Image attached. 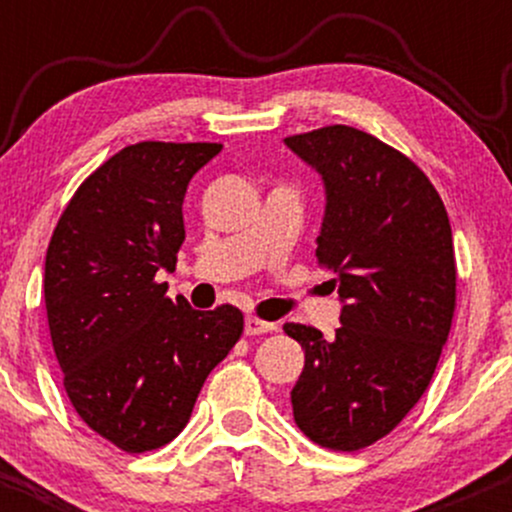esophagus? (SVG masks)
I'll use <instances>...</instances> for the list:
<instances>
[{
	"label": "esophagus",
	"instance_id": "esophagus-1",
	"mask_svg": "<svg viewBox=\"0 0 512 512\" xmlns=\"http://www.w3.org/2000/svg\"><path fill=\"white\" fill-rule=\"evenodd\" d=\"M274 330H276L274 322L262 320V317H257V315L245 317V334H267V332H274Z\"/></svg>",
	"mask_w": 512,
	"mask_h": 512
}]
</instances>
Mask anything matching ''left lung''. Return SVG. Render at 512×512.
Wrapping results in <instances>:
<instances>
[{
	"mask_svg": "<svg viewBox=\"0 0 512 512\" xmlns=\"http://www.w3.org/2000/svg\"><path fill=\"white\" fill-rule=\"evenodd\" d=\"M325 180L315 257L337 272L342 327L284 330L305 351L291 390L293 419L322 448L354 452L385 438L436 373L457 298L443 199L395 146L356 127L286 137Z\"/></svg>",
	"mask_w": 512,
	"mask_h": 512,
	"instance_id": "8db88e82",
	"label": "left lung"
}]
</instances>
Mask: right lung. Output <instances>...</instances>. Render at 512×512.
<instances>
[{
    "label": "right lung",
    "mask_w": 512,
    "mask_h": 512,
    "mask_svg": "<svg viewBox=\"0 0 512 512\" xmlns=\"http://www.w3.org/2000/svg\"><path fill=\"white\" fill-rule=\"evenodd\" d=\"M223 144L139 142L69 199L45 257V308L69 402L125 452L166 445L243 334L236 305L195 310L158 284L185 240L182 199Z\"/></svg>",
    "instance_id": "1"
}]
</instances>
